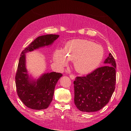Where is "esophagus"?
<instances>
[{
	"mask_svg": "<svg viewBox=\"0 0 131 131\" xmlns=\"http://www.w3.org/2000/svg\"><path fill=\"white\" fill-rule=\"evenodd\" d=\"M69 77H70V78L72 79V80H74L75 79V76H74L73 74H70Z\"/></svg>",
	"mask_w": 131,
	"mask_h": 131,
	"instance_id": "esophagus-1",
	"label": "esophagus"
}]
</instances>
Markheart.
Wrapping results in <instances>:
<instances>
[{
	"instance_id": "heart-1",
	"label": "heart",
	"mask_w": 131,
	"mask_h": 131,
	"mask_svg": "<svg viewBox=\"0 0 131 131\" xmlns=\"http://www.w3.org/2000/svg\"><path fill=\"white\" fill-rule=\"evenodd\" d=\"M104 57V50L99 44L84 39L69 41L65 50L57 49L53 54V59L60 67L74 61V67L77 72L87 74L96 69Z\"/></svg>"
}]
</instances>
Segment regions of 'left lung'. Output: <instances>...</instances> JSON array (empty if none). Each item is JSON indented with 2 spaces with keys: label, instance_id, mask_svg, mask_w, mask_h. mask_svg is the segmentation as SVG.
<instances>
[{
  "label": "left lung",
  "instance_id": "8db88e82",
  "mask_svg": "<svg viewBox=\"0 0 131 131\" xmlns=\"http://www.w3.org/2000/svg\"><path fill=\"white\" fill-rule=\"evenodd\" d=\"M106 65L74 81V104L79 110L94 112L107 104L115 90L116 63L111 53L105 59Z\"/></svg>",
  "mask_w": 131,
  "mask_h": 131
}]
</instances>
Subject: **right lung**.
Masks as SVG:
<instances>
[{
  "instance_id": "1",
  "label": "right lung",
  "mask_w": 131,
  "mask_h": 131,
  "mask_svg": "<svg viewBox=\"0 0 131 131\" xmlns=\"http://www.w3.org/2000/svg\"><path fill=\"white\" fill-rule=\"evenodd\" d=\"M58 35L39 36L21 52L15 75V85L19 99L26 107L34 110L46 109L52 101L55 87L62 76L60 73H44L36 80L29 77L26 68L25 54L37 48L52 44L58 38Z\"/></svg>"
}]
</instances>
